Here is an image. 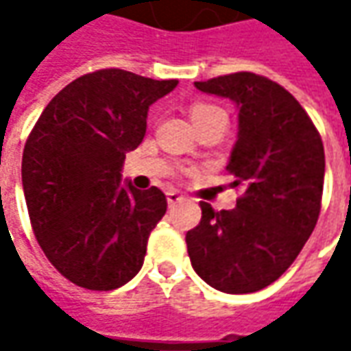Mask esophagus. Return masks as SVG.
I'll return each instance as SVG.
<instances>
[{
    "label": "esophagus",
    "instance_id": "1",
    "mask_svg": "<svg viewBox=\"0 0 351 351\" xmlns=\"http://www.w3.org/2000/svg\"><path fill=\"white\" fill-rule=\"evenodd\" d=\"M166 199H168L169 207H173V205H178V203H182V201H185V197H183L182 193H180V191H173V189L166 193Z\"/></svg>",
    "mask_w": 351,
    "mask_h": 351
}]
</instances>
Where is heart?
Instances as JSON below:
<instances>
[{"instance_id": "b5f03b06", "label": "heart", "mask_w": 351, "mask_h": 351, "mask_svg": "<svg viewBox=\"0 0 351 351\" xmlns=\"http://www.w3.org/2000/svg\"><path fill=\"white\" fill-rule=\"evenodd\" d=\"M213 111H221V109H217L215 105H207V103H197V105L191 107V119L209 115V113H213Z\"/></svg>"}]
</instances>
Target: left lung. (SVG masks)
<instances>
[{
    "label": "left lung",
    "instance_id": "8db88e82",
    "mask_svg": "<svg viewBox=\"0 0 351 351\" xmlns=\"http://www.w3.org/2000/svg\"><path fill=\"white\" fill-rule=\"evenodd\" d=\"M195 88L238 107L226 169L242 195L230 210L201 203V223L185 236L189 260L210 287L254 293L287 271L317 226L324 146L301 103L263 75L236 72Z\"/></svg>",
    "mask_w": 351,
    "mask_h": 351
}]
</instances>
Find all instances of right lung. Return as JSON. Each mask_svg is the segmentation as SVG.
Returning <instances> with one entry per match:
<instances>
[{
  "mask_svg": "<svg viewBox=\"0 0 351 351\" xmlns=\"http://www.w3.org/2000/svg\"><path fill=\"white\" fill-rule=\"evenodd\" d=\"M176 86L117 68L91 72L52 97L27 138L21 176L34 236L84 289H117L141 271L168 201L158 187L121 183V171L146 134L148 107Z\"/></svg>",
  "mask_w": 351,
  "mask_h": 351,
  "instance_id": "obj_1",
  "label": "right lung"
}]
</instances>
